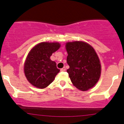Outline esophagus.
Here are the masks:
<instances>
[{
  "label": "esophagus",
  "instance_id": "1",
  "mask_svg": "<svg viewBox=\"0 0 124 124\" xmlns=\"http://www.w3.org/2000/svg\"><path fill=\"white\" fill-rule=\"evenodd\" d=\"M66 70V68L65 67H63L62 68H61V71H62V72H63V71H65Z\"/></svg>",
  "mask_w": 124,
  "mask_h": 124
}]
</instances>
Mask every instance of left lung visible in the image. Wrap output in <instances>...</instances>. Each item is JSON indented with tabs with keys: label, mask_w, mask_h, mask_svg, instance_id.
I'll use <instances>...</instances> for the list:
<instances>
[{
	"label": "left lung",
	"mask_w": 124,
	"mask_h": 124,
	"mask_svg": "<svg viewBox=\"0 0 124 124\" xmlns=\"http://www.w3.org/2000/svg\"><path fill=\"white\" fill-rule=\"evenodd\" d=\"M67 72L74 86L85 91L98 82L101 74L99 58L92 47L82 41L67 42Z\"/></svg>",
	"instance_id": "left-lung-1"
}]
</instances>
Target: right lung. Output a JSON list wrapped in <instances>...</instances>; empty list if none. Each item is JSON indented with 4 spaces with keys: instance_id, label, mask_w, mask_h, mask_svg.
<instances>
[{
    "instance_id": "add662e5",
    "label": "right lung",
    "mask_w": 124,
    "mask_h": 124,
    "mask_svg": "<svg viewBox=\"0 0 124 124\" xmlns=\"http://www.w3.org/2000/svg\"><path fill=\"white\" fill-rule=\"evenodd\" d=\"M60 46L57 42H41L31 50L24 70L27 80L32 85L44 89L52 83L60 70L57 68L56 62L50 59V56Z\"/></svg>"
}]
</instances>
